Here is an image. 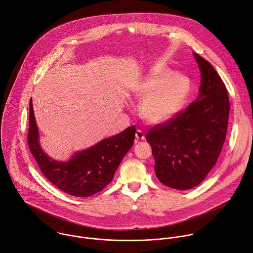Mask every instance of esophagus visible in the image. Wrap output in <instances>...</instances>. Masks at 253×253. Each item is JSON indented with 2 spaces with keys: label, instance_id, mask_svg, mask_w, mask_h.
<instances>
[{
  "label": "esophagus",
  "instance_id": "34e87169",
  "mask_svg": "<svg viewBox=\"0 0 253 253\" xmlns=\"http://www.w3.org/2000/svg\"><path fill=\"white\" fill-rule=\"evenodd\" d=\"M135 137H136L137 140H143V139L145 138V135H144V133L142 132V130L137 129L136 132H135Z\"/></svg>",
  "mask_w": 253,
  "mask_h": 253
}]
</instances>
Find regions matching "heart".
Wrapping results in <instances>:
<instances>
[{"label": "heart", "instance_id": "1", "mask_svg": "<svg viewBox=\"0 0 253 253\" xmlns=\"http://www.w3.org/2000/svg\"><path fill=\"white\" fill-rule=\"evenodd\" d=\"M191 92V82L171 70H157L137 82L133 94L143 99L139 113L150 124L171 120L185 106Z\"/></svg>", "mask_w": 253, "mask_h": 253}]
</instances>
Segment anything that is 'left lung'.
Returning <instances> with one entry per match:
<instances>
[{
  "label": "left lung",
  "instance_id": "obj_1",
  "mask_svg": "<svg viewBox=\"0 0 253 253\" xmlns=\"http://www.w3.org/2000/svg\"><path fill=\"white\" fill-rule=\"evenodd\" d=\"M194 56L202 77L198 99L146 135L156 177L177 190L191 189L206 178L220 154L228 123L224 83L210 62L197 53Z\"/></svg>",
  "mask_w": 253,
  "mask_h": 253
}]
</instances>
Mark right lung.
<instances>
[{"mask_svg": "<svg viewBox=\"0 0 253 253\" xmlns=\"http://www.w3.org/2000/svg\"><path fill=\"white\" fill-rule=\"evenodd\" d=\"M135 126L103 139L96 145L75 153L67 161H56L42 149L32 100L28 142L42 174L61 191L75 197H90L112 182L122 159L134 141Z\"/></svg>", "mask_w": 253, "mask_h": 253, "instance_id": "obj_1", "label": "right lung"}]
</instances>
